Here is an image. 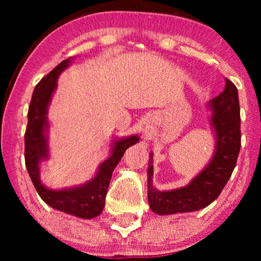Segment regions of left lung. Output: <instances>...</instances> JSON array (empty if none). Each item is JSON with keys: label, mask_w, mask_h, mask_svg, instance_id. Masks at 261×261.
Instances as JSON below:
<instances>
[{"label": "left lung", "mask_w": 261, "mask_h": 261, "mask_svg": "<svg viewBox=\"0 0 261 261\" xmlns=\"http://www.w3.org/2000/svg\"><path fill=\"white\" fill-rule=\"evenodd\" d=\"M224 90L206 103L209 123L214 133V152L208 164L184 187L158 190L153 185V153L147 167L149 208L158 215L191 213L208 206L219 197L229 180L240 152V106L238 89L224 80Z\"/></svg>", "instance_id": "1"}]
</instances>
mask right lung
Here are the masks:
<instances>
[{"label":"right lung","mask_w":261,"mask_h":261,"mask_svg":"<svg viewBox=\"0 0 261 261\" xmlns=\"http://www.w3.org/2000/svg\"><path fill=\"white\" fill-rule=\"evenodd\" d=\"M73 57L63 60L35 87L28 108V126L24 134V160L35 190L51 208L80 219L97 217L105 208V199L113 171L128 147L140 140L138 134L114 138L109 155L96 170L95 176L83 184L69 188L51 189L41 181L40 165L49 159L48 107L58 87V77L72 63Z\"/></svg>","instance_id":"obj_1"}]
</instances>
